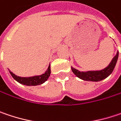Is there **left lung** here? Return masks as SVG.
Masks as SVG:
<instances>
[{"mask_svg":"<svg viewBox=\"0 0 121 121\" xmlns=\"http://www.w3.org/2000/svg\"><path fill=\"white\" fill-rule=\"evenodd\" d=\"M118 57V52H117L116 56L113 58L111 63L109 64L108 67L100 71H89L86 72H80L73 67H72V70L73 73L79 78L87 81H100L109 76L113 72L115 65L117 64V60Z\"/></svg>","mask_w":121,"mask_h":121,"instance_id":"obj_1","label":"left lung"}]
</instances>
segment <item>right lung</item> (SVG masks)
<instances>
[{"label":"right lung","instance_id":"right-lung-1","mask_svg":"<svg viewBox=\"0 0 121 121\" xmlns=\"http://www.w3.org/2000/svg\"><path fill=\"white\" fill-rule=\"evenodd\" d=\"M9 73L13 78L19 83L25 85H28V86H31V85L34 86V85H39L40 84H43V82H45L48 80L51 73V69H50V65H49L48 67V70L45 72V73L40 76H36L27 77V78L17 76L10 71H9Z\"/></svg>","mask_w":121,"mask_h":121}]
</instances>
